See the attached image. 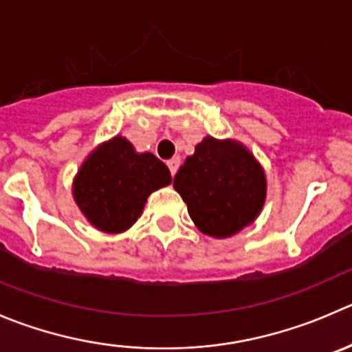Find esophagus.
Wrapping results in <instances>:
<instances>
[{
  "instance_id": "34e87169",
  "label": "esophagus",
  "mask_w": 352,
  "mask_h": 352,
  "mask_svg": "<svg viewBox=\"0 0 352 352\" xmlns=\"http://www.w3.org/2000/svg\"><path fill=\"white\" fill-rule=\"evenodd\" d=\"M166 165H168L170 173H172V175H175L177 170H179V166H180V158L179 156H173L172 160H168V162H166Z\"/></svg>"
}]
</instances>
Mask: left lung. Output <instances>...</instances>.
Instances as JSON below:
<instances>
[{"instance_id":"left-lung-1","label":"left lung","mask_w":352,"mask_h":352,"mask_svg":"<svg viewBox=\"0 0 352 352\" xmlns=\"http://www.w3.org/2000/svg\"><path fill=\"white\" fill-rule=\"evenodd\" d=\"M203 234L230 237L261 211L267 180L254 156L237 142L206 138L173 179Z\"/></svg>"}]
</instances>
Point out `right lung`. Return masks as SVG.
I'll use <instances>...</instances> for the list:
<instances>
[{
  "label": "right lung",
  "instance_id": "right-lung-1",
  "mask_svg": "<svg viewBox=\"0 0 352 352\" xmlns=\"http://www.w3.org/2000/svg\"><path fill=\"white\" fill-rule=\"evenodd\" d=\"M170 182L165 163L151 153L138 155L127 139L115 138L85 160L74 196L94 227L117 234L135 223L153 190Z\"/></svg>",
  "mask_w": 352,
  "mask_h": 352
}]
</instances>
